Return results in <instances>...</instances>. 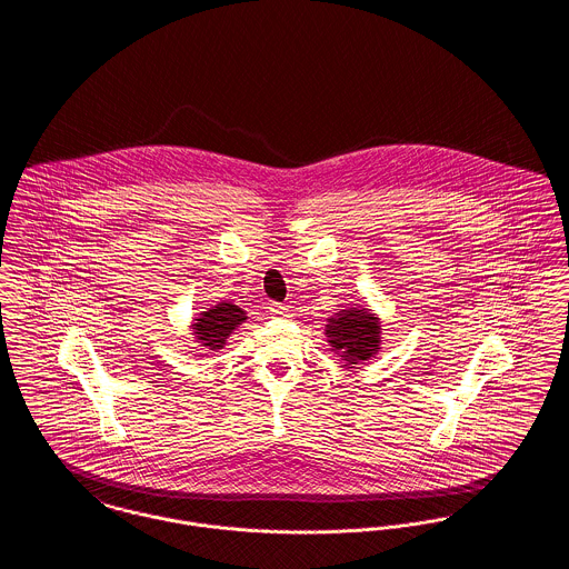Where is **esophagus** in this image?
Wrapping results in <instances>:
<instances>
[{
    "instance_id": "esophagus-1",
    "label": "esophagus",
    "mask_w": 569,
    "mask_h": 569,
    "mask_svg": "<svg viewBox=\"0 0 569 569\" xmlns=\"http://www.w3.org/2000/svg\"><path fill=\"white\" fill-rule=\"evenodd\" d=\"M269 311H271L272 318H288L290 316V309L286 305H281V302H271Z\"/></svg>"
}]
</instances>
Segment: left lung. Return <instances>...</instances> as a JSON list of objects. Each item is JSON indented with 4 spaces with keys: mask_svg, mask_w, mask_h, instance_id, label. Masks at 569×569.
Here are the masks:
<instances>
[{
    "mask_svg": "<svg viewBox=\"0 0 569 569\" xmlns=\"http://www.w3.org/2000/svg\"><path fill=\"white\" fill-rule=\"evenodd\" d=\"M326 335L332 348L343 352V360L350 365H358L379 350L378 318L365 309L337 313V318H330Z\"/></svg>",
    "mask_w": 569,
    "mask_h": 569,
    "instance_id": "left-lung-1",
    "label": "left lung"
}]
</instances>
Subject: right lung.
Instances as JSON below:
<instances>
[{"mask_svg": "<svg viewBox=\"0 0 569 569\" xmlns=\"http://www.w3.org/2000/svg\"><path fill=\"white\" fill-rule=\"evenodd\" d=\"M244 320V311L241 307L232 305V302H221L213 309L204 311L198 322L193 325L198 339L211 348V350H219L226 346L228 335L241 325Z\"/></svg>", "mask_w": 569, "mask_h": 569, "instance_id": "add662e5", "label": "right lung"}]
</instances>
